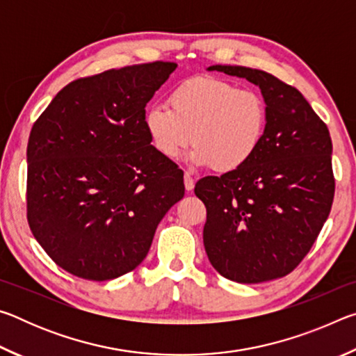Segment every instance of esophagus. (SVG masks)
Instances as JSON below:
<instances>
[{
	"label": "esophagus",
	"mask_w": 356,
	"mask_h": 356,
	"mask_svg": "<svg viewBox=\"0 0 356 356\" xmlns=\"http://www.w3.org/2000/svg\"><path fill=\"white\" fill-rule=\"evenodd\" d=\"M184 182H185V190L186 191H191L193 188H195V179H193L190 172L184 174Z\"/></svg>",
	"instance_id": "1"
}]
</instances>
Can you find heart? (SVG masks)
Returning <instances> with one entry per match:
<instances>
[{
  "mask_svg": "<svg viewBox=\"0 0 356 356\" xmlns=\"http://www.w3.org/2000/svg\"><path fill=\"white\" fill-rule=\"evenodd\" d=\"M168 102L170 106H150L144 118L150 141L166 159H176L193 141V163L232 172L252 159L267 130L261 95L218 78H190L172 89Z\"/></svg>",
  "mask_w": 356,
  "mask_h": 356,
  "instance_id": "heart-1",
  "label": "heart"
}]
</instances>
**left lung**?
<instances>
[{
  "instance_id": "left-lung-1",
  "label": "left lung",
  "mask_w": 356,
  "mask_h": 356,
  "mask_svg": "<svg viewBox=\"0 0 356 356\" xmlns=\"http://www.w3.org/2000/svg\"><path fill=\"white\" fill-rule=\"evenodd\" d=\"M261 88L267 130L245 166L196 182L207 209L204 246L225 278L256 284L297 268L334 197L330 131L298 89L264 70L210 65Z\"/></svg>"
}]
</instances>
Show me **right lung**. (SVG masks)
I'll use <instances>...</instances> for the list:
<instances>
[{
    "label": "right lung",
    "instance_id": "right-lung-1",
    "mask_svg": "<svg viewBox=\"0 0 356 356\" xmlns=\"http://www.w3.org/2000/svg\"><path fill=\"white\" fill-rule=\"evenodd\" d=\"M176 63L127 65L78 78L29 134L26 216L53 262L108 281L135 270L155 229L184 197V172L152 144L147 102Z\"/></svg>",
    "mask_w": 356,
    "mask_h": 356
}]
</instances>
